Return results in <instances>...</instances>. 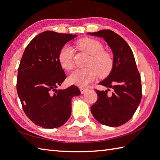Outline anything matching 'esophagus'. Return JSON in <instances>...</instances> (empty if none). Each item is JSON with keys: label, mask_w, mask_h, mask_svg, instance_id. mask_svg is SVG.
I'll return each mask as SVG.
<instances>
[{"label": "esophagus", "mask_w": 160, "mask_h": 160, "mask_svg": "<svg viewBox=\"0 0 160 160\" xmlns=\"http://www.w3.org/2000/svg\"><path fill=\"white\" fill-rule=\"evenodd\" d=\"M87 90H88V89L86 88H80V91H81V94H83V93L86 92Z\"/></svg>", "instance_id": "1"}]
</instances>
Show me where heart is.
<instances>
[{"instance_id": "b5f03b06", "label": "heart", "mask_w": 160, "mask_h": 160, "mask_svg": "<svg viewBox=\"0 0 160 160\" xmlns=\"http://www.w3.org/2000/svg\"><path fill=\"white\" fill-rule=\"evenodd\" d=\"M77 44L91 57L88 62V68L78 69L69 77L70 82L79 87H84L97 79L98 77H105L109 74L113 68V60L109 53L104 52L102 44L95 39L83 38ZM58 61L66 70H71L74 67L73 49L69 44H65L58 53Z\"/></svg>"}]
</instances>
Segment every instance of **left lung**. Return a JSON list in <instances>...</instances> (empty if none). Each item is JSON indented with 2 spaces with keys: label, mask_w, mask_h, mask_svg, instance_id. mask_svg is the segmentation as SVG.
Listing matches in <instances>:
<instances>
[{
  "label": "left lung",
  "mask_w": 160,
  "mask_h": 160,
  "mask_svg": "<svg viewBox=\"0 0 160 160\" xmlns=\"http://www.w3.org/2000/svg\"><path fill=\"white\" fill-rule=\"evenodd\" d=\"M88 35L102 38L112 51L113 65L107 77L99 82L107 90H96L98 98L92 105V116L101 124L118 127L127 122L141 99V77L133 52L122 38L111 30H101ZM112 88V93H108Z\"/></svg>",
  "instance_id": "left-lung-1"
}]
</instances>
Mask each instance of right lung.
Segmentation results:
<instances>
[{
    "mask_svg": "<svg viewBox=\"0 0 160 160\" xmlns=\"http://www.w3.org/2000/svg\"><path fill=\"white\" fill-rule=\"evenodd\" d=\"M77 35L47 31L38 35L24 51L18 69L17 90L24 112L35 125L53 129L64 125L72 113V99L81 94L71 86L57 89L66 79L58 61L61 48Z\"/></svg>",
    "mask_w": 160,
    "mask_h": 160,
    "instance_id": "obj_1",
    "label": "right lung"
}]
</instances>
